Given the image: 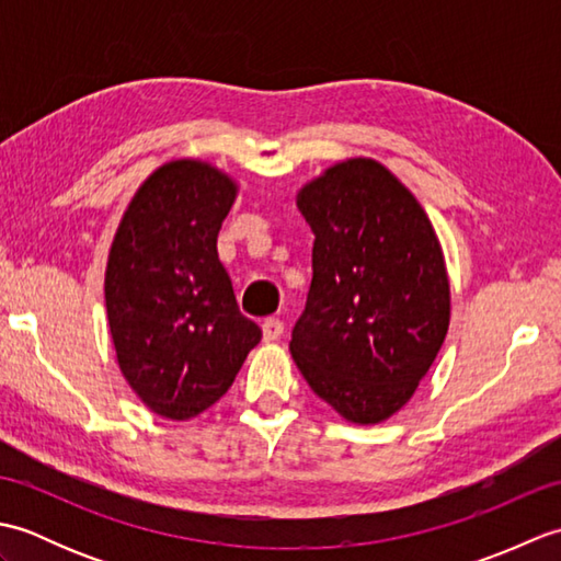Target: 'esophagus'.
Wrapping results in <instances>:
<instances>
[{
  "label": "esophagus",
  "instance_id": "1",
  "mask_svg": "<svg viewBox=\"0 0 561 561\" xmlns=\"http://www.w3.org/2000/svg\"><path fill=\"white\" fill-rule=\"evenodd\" d=\"M284 335V323L279 318H267L265 323H262V337L265 342H274Z\"/></svg>",
  "mask_w": 561,
  "mask_h": 561
}]
</instances>
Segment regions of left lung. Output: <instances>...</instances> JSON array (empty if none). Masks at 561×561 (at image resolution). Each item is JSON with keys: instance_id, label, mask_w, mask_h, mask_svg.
Wrapping results in <instances>:
<instances>
[{"instance_id": "obj_1", "label": "left lung", "mask_w": 561, "mask_h": 561, "mask_svg": "<svg viewBox=\"0 0 561 561\" xmlns=\"http://www.w3.org/2000/svg\"><path fill=\"white\" fill-rule=\"evenodd\" d=\"M296 205L316 241L294 362L347 422H386L414 396L450 323L434 226L383 163L364 157L330 165Z\"/></svg>"}]
</instances>
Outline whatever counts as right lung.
<instances>
[{
    "mask_svg": "<svg viewBox=\"0 0 561 561\" xmlns=\"http://www.w3.org/2000/svg\"><path fill=\"white\" fill-rule=\"evenodd\" d=\"M238 185L217 165L178 159L129 202L105 267L117 366L147 408L183 422L231 388L262 330L238 311L217 236Z\"/></svg>",
    "mask_w": 561,
    "mask_h": 561,
    "instance_id": "add662e5",
    "label": "right lung"
}]
</instances>
